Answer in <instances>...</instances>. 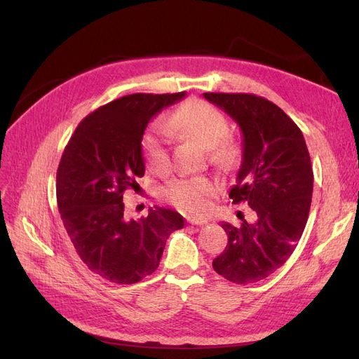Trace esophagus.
Returning <instances> with one entry per match:
<instances>
[{"instance_id":"34e87169","label":"esophagus","mask_w":359,"mask_h":359,"mask_svg":"<svg viewBox=\"0 0 359 359\" xmlns=\"http://www.w3.org/2000/svg\"><path fill=\"white\" fill-rule=\"evenodd\" d=\"M187 222L191 223V224L202 226V224L208 223V219H206V217H187Z\"/></svg>"}]
</instances>
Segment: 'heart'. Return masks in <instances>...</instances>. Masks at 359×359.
I'll return each instance as SVG.
<instances>
[{
    "mask_svg": "<svg viewBox=\"0 0 359 359\" xmlns=\"http://www.w3.org/2000/svg\"><path fill=\"white\" fill-rule=\"evenodd\" d=\"M170 126L178 132L196 139L210 149V160L224 170L233 169L241 158V149L227 137V118L203 100H189L170 116ZM147 166L156 172L169 166V139L160 126H151L142 140ZM220 182L211 177H181L170 180L161 189V198L186 212H202L220 191Z\"/></svg>",
    "mask_w": 359,
    "mask_h": 359,
    "instance_id": "obj_1",
    "label": "heart"
}]
</instances>
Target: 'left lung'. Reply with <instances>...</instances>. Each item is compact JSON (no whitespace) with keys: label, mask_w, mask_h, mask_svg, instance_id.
I'll list each match as a JSON object with an SVG mask.
<instances>
[{"label":"left lung","mask_w":359,"mask_h":359,"mask_svg":"<svg viewBox=\"0 0 359 359\" xmlns=\"http://www.w3.org/2000/svg\"><path fill=\"white\" fill-rule=\"evenodd\" d=\"M240 126L243 161L233 203L245 202L255 220L222 223L227 245L212 260L215 273L236 285L256 283L283 265L306 227L313 169L302 132L277 104L255 94L205 93Z\"/></svg>","instance_id":"left-lung-1"}]
</instances>
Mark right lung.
<instances>
[{
  "label": "right lung",
  "mask_w": 359,
  "mask_h": 359,
  "mask_svg": "<svg viewBox=\"0 0 359 359\" xmlns=\"http://www.w3.org/2000/svg\"><path fill=\"white\" fill-rule=\"evenodd\" d=\"M186 97L130 94L85 116L57 170V202L64 227L93 273L133 285L158 268L166 240L184 219L168 208L126 220L123 193L144 177L142 137L151 118Z\"/></svg>",
  "instance_id": "1"
}]
</instances>
